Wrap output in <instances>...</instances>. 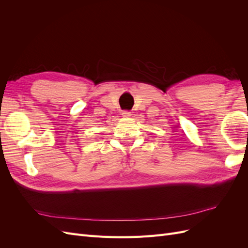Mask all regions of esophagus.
Instances as JSON below:
<instances>
[{"instance_id": "34e87169", "label": "esophagus", "mask_w": 248, "mask_h": 248, "mask_svg": "<svg viewBox=\"0 0 248 248\" xmlns=\"http://www.w3.org/2000/svg\"><path fill=\"white\" fill-rule=\"evenodd\" d=\"M122 116L125 117V118H128L131 116V112L129 110H123L122 111Z\"/></svg>"}]
</instances>
